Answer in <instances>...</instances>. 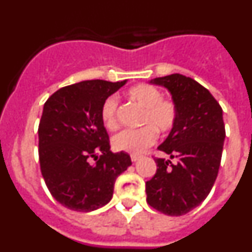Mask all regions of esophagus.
Masks as SVG:
<instances>
[{
	"mask_svg": "<svg viewBox=\"0 0 252 252\" xmlns=\"http://www.w3.org/2000/svg\"><path fill=\"white\" fill-rule=\"evenodd\" d=\"M140 158H141L140 155H131V160H132V162H136Z\"/></svg>",
	"mask_w": 252,
	"mask_h": 252,
	"instance_id": "esophagus-1",
	"label": "esophagus"
}]
</instances>
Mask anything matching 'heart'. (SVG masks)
<instances>
[{"label": "heart", "instance_id": "b5f03b06", "mask_svg": "<svg viewBox=\"0 0 252 252\" xmlns=\"http://www.w3.org/2000/svg\"><path fill=\"white\" fill-rule=\"evenodd\" d=\"M128 97L145 108L142 124L148 125L139 130H124L112 137V148L117 151L141 154L155 144L158 132L168 133L174 128L178 119V108L174 102L162 99V93L150 84H137L127 92ZM117 106L115 95H110L101 107V120L107 130L117 128Z\"/></svg>", "mask_w": 252, "mask_h": 252}]
</instances>
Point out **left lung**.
<instances>
[{
	"label": "left lung",
	"mask_w": 252,
	"mask_h": 252,
	"mask_svg": "<svg viewBox=\"0 0 252 252\" xmlns=\"http://www.w3.org/2000/svg\"><path fill=\"white\" fill-rule=\"evenodd\" d=\"M150 83L169 91L178 119L158 146L170 159L155 158L158 169L146 182V201L164 215H186L206 199L218 175L226 137L222 108L207 88L186 75L175 73Z\"/></svg>",
	"instance_id": "1"
}]
</instances>
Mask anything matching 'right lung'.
<instances>
[{"label": "right lung", "mask_w": 252, "mask_h": 252, "mask_svg": "<svg viewBox=\"0 0 252 252\" xmlns=\"http://www.w3.org/2000/svg\"><path fill=\"white\" fill-rule=\"evenodd\" d=\"M126 82H79L60 88L44 104L40 169L49 192L66 208L91 212L103 207L112 199L116 178L131 165L128 154L110 150L101 120L103 102Z\"/></svg>", "instance_id": "obj_1"}]
</instances>
